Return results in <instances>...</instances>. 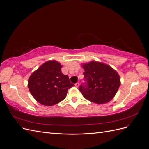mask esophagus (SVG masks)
<instances>
[{
	"instance_id": "obj_1",
	"label": "esophagus",
	"mask_w": 149,
	"mask_h": 149,
	"mask_svg": "<svg viewBox=\"0 0 149 149\" xmlns=\"http://www.w3.org/2000/svg\"><path fill=\"white\" fill-rule=\"evenodd\" d=\"M79 83L78 82V83H76L75 84V86H76V88H78V87H79Z\"/></svg>"
}]
</instances>
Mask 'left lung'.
I'll use <instances>...</instances> for the list:
<instances>
[{"label": "left lung", "mask_w": 149, "mask_h": 149, "mask_svg": "<svg viewBox=\"0 0 149 149\" xmlns=\"http://www.w3.org/2000/svg\"><path fill=\"white\" fill-rule=\"evenodd\" d=\"M85 83L79 91L86 100L102 104L114 97L120 86V77L109 66L100 62L91 61L83 65Z\"/></svg>", "instance_id": "1"}]
</instances>
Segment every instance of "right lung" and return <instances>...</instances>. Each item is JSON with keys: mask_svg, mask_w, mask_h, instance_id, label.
<instances>
[{"mask_svg": "<svg viewBox=\"0 0 149 149\" xmlns=\"http://www.w3.org/2000/svg\"><path fill=\"white\" fill-rule=\"evenodd\" d=\"M61 67L58 61H48L30 76L29 91L39 103L48 106L56 104L64 100L68 90L74 86L68 76L61 73Z\"/></svg>", "mask_w": 149, "mask_h": 149, "instance_id": "right-lung-1", "label": "right lung"}]
</instances>
